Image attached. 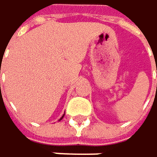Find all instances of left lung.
Wrapping results in <instances>:
<instances>
[{"label": "left lung", "instance_id": "left-lung-1", "mask_svg": "<svg viewBox=\"0 0 157 157\" xmlns=\"http://www.w3.org/2000/svg\"><path fill=\"white\" fill-rule=\"evenodd\" d=\"M156 72H157V67H156ZM156 86H157V84H156Z\"/></svg>", "mask_w": 157, "mask_h": 157}]
</instances>
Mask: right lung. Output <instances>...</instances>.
I'll use <instances>...</instances> for the list:
<instances>
[{"instance_id":"right-lung-1","label":"right lung","mask_w":157,"mask_h":157,"mask_svg":"<svg viewBox=\"0 0 157 157\" xmlns=\"http://www.w3.org/2000/svg\"><path fill=\"white\" fill-rule=\"evenodd\" d=\"M64 116H65V113L63 114V116H62V117H61V118H60V119H59V121H60V120H62V119H63V117H64Z\"/></svg>"}]
</instances>
